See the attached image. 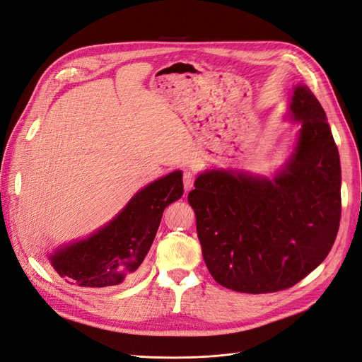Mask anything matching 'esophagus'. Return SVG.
Returning a JSON list of instances; mask_svg holds the SVG:
<instances>
[{
  "label": "esophagus",
  "mask_w": 362,
  "mask_h": 362,
  "mask_svg": "<svg viewBox=\"0 0 362 362\" xmlns=\"http://www.w3.org/2000/svg\"><path fill=\"white\" fill-rule=\"evenodd\" d=\"M182 181H184V189H185V192L192 190V187H193V181H194L193 173H192V172H184V175H182Z\"/></svg>",
  "instance_id": "34e87169"
}]
</instances>
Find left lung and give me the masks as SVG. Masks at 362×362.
Wrapping results in <instances>:
<instances>
[{"label": "left lung", "mask_w": 362, "mask_h": 362, "mask_svg": "<svg viewBox=\"0 0 362 362\" xmlns=\"http://www.w3.org/2000/svg\"><path fill=\"white\" fill-rule=\"evenodd\" d=\"M290 113L300 129L275 178L233 170L201 173L189 193L208 272L250 294L293 287L327 257L341 218V168L320 103L296 87Z\"/></svg>", "instance_id": "obj_1"}]
</instances>
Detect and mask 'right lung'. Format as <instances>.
Wrapping results in <instances>:
<instances>
[{
    "instance_id": "1",
    "label": "right lung",
    "mask_w": 362,
    "mask_h": 362,
    "mask_svg": "<svg viewBox=\"0 0 362 362\" xmlns=\"http://www.w3.org/2000/svg\"><path fill=\"white\" fill-rule=\"evenodd\" d=\"M182 173L172 172L134 194L113 221L89 238L60 247L51 266L78 287L119 286L139 269L154 242L163 211L182 196Z\"/></svg>"
}]
</instances>
